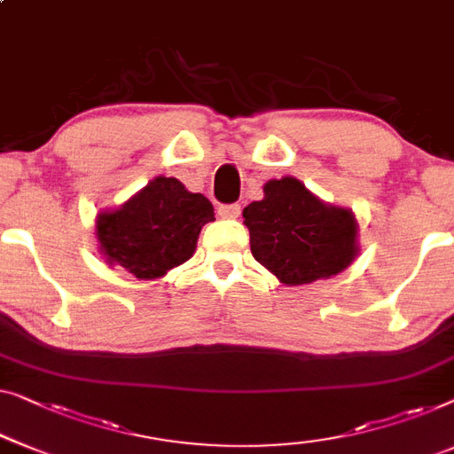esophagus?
Masks as SVG:
<instances>
[{
	"instance_id": "esophagus-1",
	"label": "esophagus",
	"mask_w": 454,
	"mask_h": 454,
	"mask_svg": "<svg viewBox=\"0 0 454 454\" xmlns=\"http://www.w3.org/2000/svg\"><path fill=\"white\" fill-rule=\"evenodd\" d=\"M241 213V207L238 202H233V205H221L219 207V215L223 219H235V216H239Z\"/></svg>"
}]
</instances>
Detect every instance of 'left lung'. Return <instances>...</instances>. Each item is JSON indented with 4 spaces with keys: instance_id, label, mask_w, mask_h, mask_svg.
Here are the masks:
<instances>
[{
    "instance_id": "1",
    "label": "left lung",
    "mask_w": 454,
    "mask_h": 454,
    "mask_svg": "<svg viewBox=\"0 0 454 454\" xmlns=\"http://www.w3.org/2000/svg\"><path fill=\"white\" fill-rule=\"evenodd\" d=\"M243 225L254 258L288 286L336 276L360 252L350 208L325 205L291 176L264 184V199L243 208Z\"/></svg>"
}]
</instances>
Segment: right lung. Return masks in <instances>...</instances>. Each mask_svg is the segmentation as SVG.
I'll use <instances>...</instances> for the list:
<instances>
[{
	"instance_id": "add662e5",
	"label": "right lung",
	"mask_w": 454,
	"mask_h": 454,
	"mask_svg": "<svg viewBox=\"0 0 454 454\" xmlns=\"http://www.w3.org/2000/svg\"><path fill=\"white\" fill-rule=\"evenodd\" d=\"M211 221L215 208L207 196L157 176L122 207L98 215L96 238L110 266L153 280L192 258L200 229Z\"/></svg>"
}]
</instances>
